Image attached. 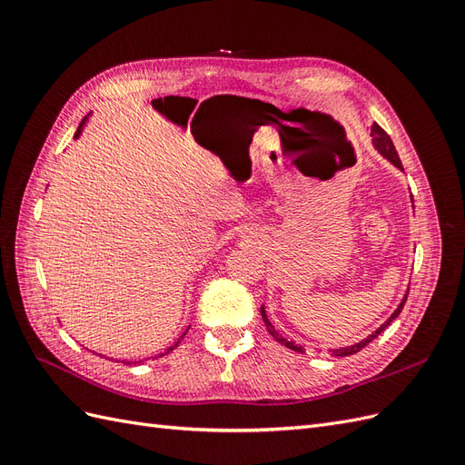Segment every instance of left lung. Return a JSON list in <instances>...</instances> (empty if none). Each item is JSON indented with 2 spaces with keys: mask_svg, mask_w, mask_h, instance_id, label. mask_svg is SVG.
I'll list each match as a JSON object with an SVG mask.
<instances>
[{
  "mask_svg": "<svg viewBox=\"0 0 465 465\" xmlns=\"http://www.w3.org/2000/svg\"><path fill=\"white\" fill-rule=\"evenodd\" d=\"M371 135H372V145L376 147V151L382 154L384 159H388L393 166H398L400 171H403V166H401V161H400V154H398V151H396V147H393V143H391V139H390V135L380 128V125L374 122L372 124V128H371ZM407 294H410V289H407V292H405V297L401 299V302H400V306L396 308V312H393L382 326H380L376 331H372L369 337H364L362 341H359V343H355V345H349V347H341V349H333L331 353L335 355V357H349V355H355V353H359V351L362 349V347H367L372 340H376V337L382 333L390 323L396 320L398 316H400V312H401V308H403V304H405V301H407ZM262 318H263V323H265V328H267V331H270L275 340L279 341V343H283L285 347H289V349H292V351H299V353H304V349L301 347V345H294L292 341H289V340H285V337H281L277 331H275V328L272 326V322L267 320V314H265V311H263V306H262Z\"/></svg>",
  "mask_w": 465,
  "mask_h": 465,
  "instance_id": "8db88e82",
  "label": "left lung"
}]
</instances>
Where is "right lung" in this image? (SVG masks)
<instances>
[{
	"label": "right lung",
	"mask_w": 465,
	"mask_h": 465,
	"mask_svg": "<svg viewBox=\"0 0 465 465\" xmlns=\"http://www.w3.org/2000/svg\"><path fill=\"white\" fill-rule=\"evenodd\" d=\"M85 120H87V118H85ZM85 120H83V122H81V125H79V128H77V132H75V139H77V137H79V135H81V130H83V125H85ZM184 335H186V333H184ZM184 335H182V337H184ZM182 337H180V340H182ZM180 340H178V341H176V343H174V345H173V347H168V349H166V351H164V353H161V355H159V357H163V355H166V353H171V351H173V349H176V347H178V343H180ZM139 362H142V361H139Z\"/></svg>",
	"instance_id": "right-lung-1"
}]
</instances>
